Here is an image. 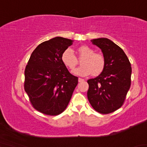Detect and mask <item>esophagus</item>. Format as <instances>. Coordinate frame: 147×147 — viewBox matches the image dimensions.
<instances>
[{
	"mask_svg": "<svg viewBox=\"0 0 147 147\" xmlns=\"http://www.w3.org/2000/svg\"><path fill=\"white\" fill-rule=\"evenodd\" d=\"M84 81H85V80L83 79V78H78V82H79L80 83H81V82H83Z\"/></svg>",
	"mask_w": 147,
	"mask_h": 147,
	"instance_id": "34e87169",
	"label": "esophagus"
}]
</instances>
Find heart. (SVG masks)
<instances>
[{"mask_svg":"<svg viewBox=\"0 0 147 147\" xmlns=\"http://www.w3.org/2000/svg\"><path fill=\"white\" fill-rule=\"evenodd\" d=\"M78 59L82 65L74 73L82 76H93L100 75L105 67L106 60L102 53L95 52V50L87 45H82L76 50ZM71 49H66L62 53L61 60L63 64L71 70H73L79 64V61Z\"/></svg>","mask_w":147,"mask_h":147,"instance_id":"obj_1","label":"heart"}]
</instances>
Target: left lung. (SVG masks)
I'll return each mask as SVG.
<instances>
[{"mask_svg":"<svg viewBox=\"0 0 147 147\" xmlns=\"http://www.w3.org/2000/svg\"><path fill=\"white\" fill-rule=\"evenodd\" d=\"M91 41L102 50L106 65L100 75L87 81V96L96 112L110 114L124 104L131 86V66L123 49L111 40L100 38Z\"/></svg>","mask_w":147,"mask_h":147,"instance_id":"8db88e82","label":"left lung"}]
</instances>
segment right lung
Here are the masks:
<instances>
[{
  "instance_id": "1",
  "label": "right lung",
  "mask_w": 147,
  "mask_h": 147,
  "mask_svg": "<svg viewBox=\"0 0 147 147\" xmlns=\"http://www.w3.org/2000/svg\"><path fill=\"white\" fill-rule=\"evenodd\" d=\"M73 40L55 37L32 52L24 70V88L33 108L47 115L65 111L78 83L61 60Z\"/></svg>"
}]
</instances>
